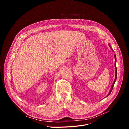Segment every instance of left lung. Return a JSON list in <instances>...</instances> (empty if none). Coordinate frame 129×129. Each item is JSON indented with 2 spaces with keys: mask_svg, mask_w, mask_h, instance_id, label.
Masks as SVG:
<instances>
[{
  "mask_svg": "<svg viewBox=\"0 0 129 129\" xmlns=\"http://www.w3.org/2000/svg\"><path fill=\"white\" fill-rule=\"evenodd\" d=\"M109 46H110V48L111 49V50H112L113 52H114V50L112 49V48L111 47V46H110V44H109ZM114 57H115V69H116V72H115V73H116V74H115V81H114V83H113V84H112V87H111V89H110V92H109V93H108V96H108L110 94V93L111 92V91H112V89H113V87H114V84H115V81H116V79H117V68H116V55L115 54L114 55Z\"/></svg>",
  "mask_w": 129,
  "mask_h": 129,
  "instance_id": "obj_1",
  "label": "left lung"
}]
</instances>
